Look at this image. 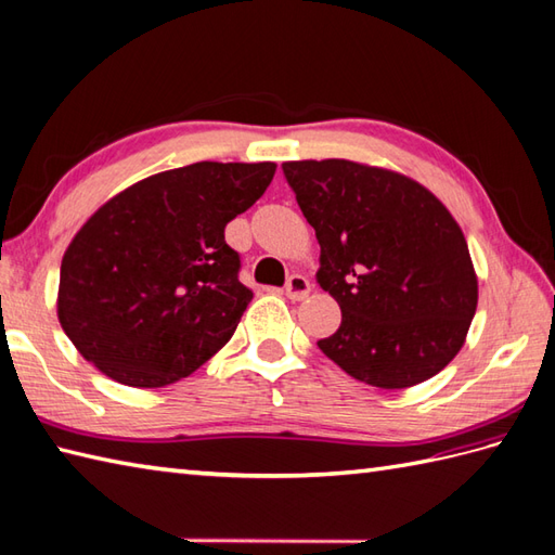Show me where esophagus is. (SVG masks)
Wrapping results in <instances>:
<instances>
[{"mask_svg": "<svg viewBox=\"0 0 555 555\" xmlns=\"http://www.w3.org/2000/svg\"><path fill=\"white\" fill-rule=\"evenodd\" d=\"M285 294L289 296L292 301H304L306 296L310 294V282H308V278H304V275H292L289 280H287V285H285Z\"/></svg>", "mask_w": 555, "mask_h": 555, "instance_id": "esophagus-1", "label": "esophagus"}]
</instances>
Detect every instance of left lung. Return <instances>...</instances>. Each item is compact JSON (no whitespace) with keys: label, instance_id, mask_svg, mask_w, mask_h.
Masks as SVG:
<instances>
[{"label":"left lung","instance_id":"1","mask_svg":"<svg viewBox=\"0 0 555 555\" xmlns=\"http://www.w3.org/2000/svg\"><path fill=\"white\" fill-rule=\"evenodd\" d=\"M282 171L315 228L318 285L341 308L322 353L376 388H410L448 367L478 306L448 207L408 176L350 159L285 162Z\"/></svg>","mask_w":555,"mask_h":555}]
</instances>
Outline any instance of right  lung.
<instances>
[{
    "instance_id": "right-lung-1",
    "label": "right lung",
    "mask_w": 555,
    "mask_h": 555,
    "mask_svg": "<svg viewBox=\"0 0 555 555\" xmlns=\"http://www.w3.org/2000/svg\"><path fill=\"white\" fill-rule=\"evenodd\" d=\"M275 169L195 162L107 199L61 263L59 320L82 358L125 386L159 388L221 350L254 296L223 231Z\"/></svg>"
}]
</instances>
